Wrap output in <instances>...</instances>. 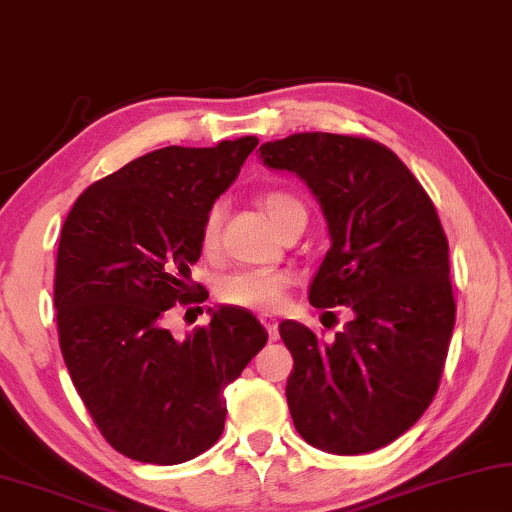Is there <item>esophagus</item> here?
I'll use <instances>...</instances> for the list:
<instances>
[{"instance_id":"obj_1","label":"esophagus","mask_w":512,"mask_h":512,"mask_svg":"<svg viewBox=\"0 0 512 512\" xmlns=\"http://www.w3.org/2000/svg\"><path fill=\"white\" fill-rule=\"evenodd\" d=\"M261 324L265 326L272 342H276V339H279V324H276V319L272 315H261Z\"/></svg>"}]
</instances>
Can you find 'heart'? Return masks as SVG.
I'll use <instances>...</instances> for the list:
<instances>
[{
  "mask_svg": "<svg viewBox=\"0 0 512 512\" xmlns=\"http://www.w3.org/2000/svg\"><path fill=\"white\" fill-rule=\"evenodd\" d=\"M261 206L267 218L279 229L292 211L303 209V204L288 193L272 191L261 197ZM306 211V209H303ZM224 220V202H215L204 213L200 227V247L204 254H215L220 247V233ZM294 276L285 270H267V267H254V270H238L218 281V299L227 306L272 312L283 303L285 294L292 288Z\"/></svg>",
  "mask_w": 512,
  "mask_h": 512,
  "instance_id": "heart-1",
  "label": "heart"
}]
</instances>
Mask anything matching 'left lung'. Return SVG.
I'll use <instances>...</instances> for the list:
<instances>
[{"label":"left lung","instance_id":"1","mask_svg":"<svg viewBox=\"0 0 512 512\" xmlns=\"http://www.w3.org/2000/svg\"><path fill=\"white\" fill-rule=\"evenodd\" d=\"M261 157L306 179L328 220L333 245L310 303L355 312L333 342L297 321L279 326L294 357V427L319 450L375 452L425 414L443 375L456 301L441 218L396 152L369 137L290 134Z\"/></svg>","mask_w":512,"mask_h":512}]
</instances>
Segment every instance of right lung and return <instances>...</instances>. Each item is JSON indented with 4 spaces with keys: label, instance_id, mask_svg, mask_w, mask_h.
<instances>
[{
    "label": "right lung",
    "instance_id": "right-lung-1",
    "mask_svg": "<svg viewBox=\"0 0 512 512\" xmlns=\"http://www.w3.org/2000/svg\"><path fill=\"white\" fill-rule=\"evenodd\" d=\"M256 137L168 146L85 188L62 224L53 303L60 351L98 432L128 459L175 465L218 441L224 389L267 342L245 308L222 306L184 342L164 326L191 281L200 227Z\"/></svg>",
    "mask_w": 512,
    "mask_h": 512
}]
</instances>
